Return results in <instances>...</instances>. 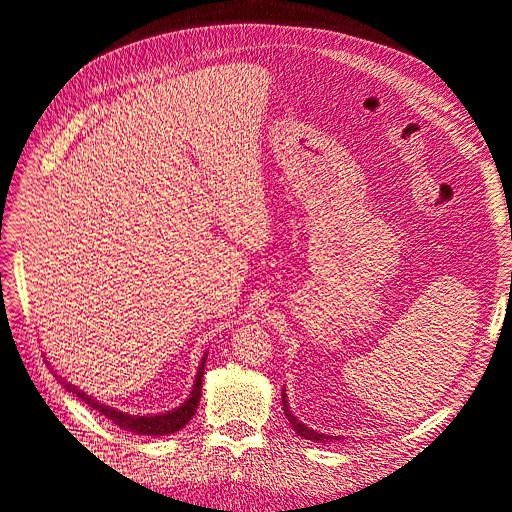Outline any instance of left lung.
<instances>
[{
	"instance_id": "8db88e82",
	"label": "left lung",
	"mask_w": 512,
	"mask_h": 512,
	"mask_svg": "<svg viewBox=\"0 0 512 512\" xmlns=\"http://www.w3.org/2000/svg\"><path fill=\"white\" fill-rule=\"evenodd\" d=\"M288 395H286V389H282V410H284V414H286V418H288V423H290V427L299 433V436H303L305 440H312V442H333V440H342V438H337V436H324V433H318V431H314L312 427H307L305 423H301L297 416H294L292 412H290V406H288V399H286Z\"/></svg>"
}]
</instances>
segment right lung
<instances>
[{"label":"right lung","instance_id":"1","mask_svg":"<svg viewBox=\"0 0 512 512\" xmlns=\"http://www.w3.org/2000/svg\"><path fill=\"white\" fill-rule=\"evenodd\" d=\"M205 361H207V352L203 356V361L198 365L196 371V380L192 384V391L188 395V399L183 401L181 406H177L175 410H168V412H160V414H130V412H121L117 408H111L102 404V401L94 399L91 395H87L85 391H81L79 386H74L72 382L64 380L61 376H57L55 371V378L59 380V384L64 386L68 393H74L79 399H83L87 406H91L94 410H98L100 414H104L106 418H111V421L132 433H138V436H170V433H177L179 429H183L185 425L190 423V418L196 414L198 408V401H200V391H203V374H205Z\"/></svg>","mask_w":512,"mask_h":512}]
</instances>
